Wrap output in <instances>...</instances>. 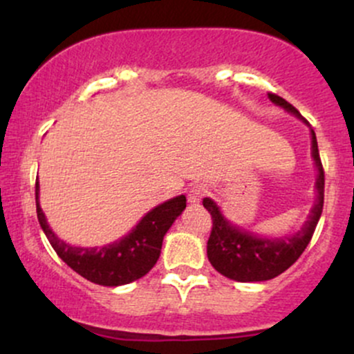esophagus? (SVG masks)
<instances>
[{
    "label": "esophagus",
    "instance_id": "34e87169",
    "mask_svg": "<svg viewBox=\"0 0 354 354\" xmlns=\"http://www.w3.org/2000/svg\"><path fill=\"white\" fill-rule=\"evenodd\" d=\"M206 193H208V189H206L203 185L191 186L188 191V201L191 203V205H198V203H200L203 198L206 196Z\"/></svg>",
    "mask_w": 354,
    "mask_h": 354
}]
</instances>
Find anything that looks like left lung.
Returning a JSON list of instances; mask_svg holds the SVG:
<instances>
[{
    "label": "left lung",
    "instance_id": "left-lung-1",
    "mask_svg": "<svg viewBox=\"0 0 354 354\" xmlns=\"http://www.w3.org/2000/svg\"><path fill=\"white\" fill-rule=\"evenodd\" d=\"M270 100L293 113L299 120L304 118L293 104L288 103L281 96L274 93H268ZM311 154L315 158V165L318 168V178H316V196L315 206H313L308 221L303 228L291 236L283 238H259L233 226L221 214L216 203L209 198L203 200V206L209 211L213 226L208 239V259L218 273L234 281L251 283V281H266L273 279L288 270L296 259L303 254L306 246L310 245L313 233L318 225L321 213H323L324 203V169L319 160L318 141H316L315 131L311 129Z\"/></svg>",
    "mask_w": 354,
    "mask_h": 354
}]
</instances>
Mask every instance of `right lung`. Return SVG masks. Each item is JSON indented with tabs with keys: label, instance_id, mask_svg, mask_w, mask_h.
Here are the masks:
<instances>
[{
	"label": "right lung",
	"instance_id": "right-lung-1",
	"mask_svg": "<svg viewBox=\"0 0 354 354\" xmlns=\"http://www.w3.org/2000/svg\"><path fill=\"white\" fill-rule=\"evenodd\" d=\"M35 194L38 221L56 254L73 271L101 286H121L143 278L160 258L166 231L186 208V196L180 194L149 211L120 241L101 248H80L64 243L51 231L39 206L38 180Z\"/></svg>",
	"mask_w": 354,
	"mask_h": 354
}]
</instances>
